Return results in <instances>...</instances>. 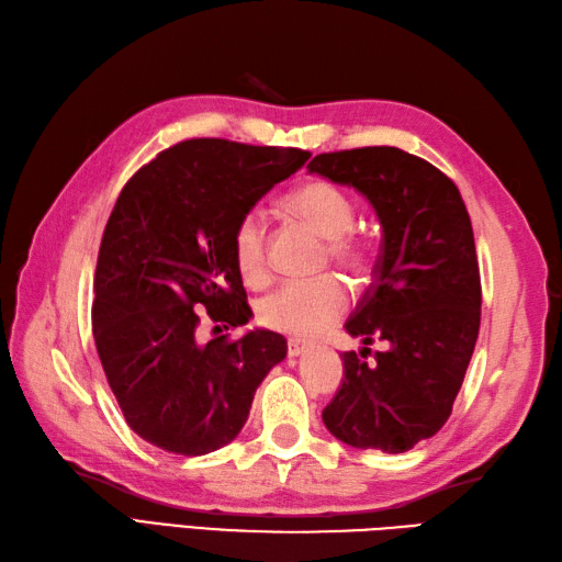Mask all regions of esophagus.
Here are the masks:
<instances>
[{"mask_svg":"<svg viewBox=\"0 0 562 562\" xmlns=\"http://www.w3.org/2000/svg\"><path fill=\"white\" fill-rule=\"evenodd\" d=\"M304 351H306L304 340H299V337H290V340H286V355L290 357H299V355H304Z\"/></svg>","mask_w":562,"mask_h":562,"instance_id":"1","label":"esophagus"}]
</instances>
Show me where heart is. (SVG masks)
I'll list each match as a JSON object with an SVG mask.
<instances>
[{
  "mask_svg": "<svg viewBox=\"0 0 562 562\" xmlns=\"http://www.w3.org/2000/svg\"><path fill=\"white\" fill-rule=\"evenodd\" d=\"M286 211L304 220L328 239L330 260L355 276L371 268V249L355 234L357 207L349 195L330 181H308L286 195ZM232 258L244 282L258 284L266 278V217L249 207L232 229ZM347 311V292L335 278L294 280L268 292L258 302V321L266 328L290 337H313L330 328Z\"/></svg>",
  "mask_w": 562,
  "mask_h": 562,
  "instance_id": "1",
  "label": "heart"
}]
</instances>
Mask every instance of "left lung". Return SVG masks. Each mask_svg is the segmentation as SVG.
Listing matches in <instances>:
<instances>
[{"label": "left lung", "mask_w": 562, "mask_h": 562, "mask_svg": "<svg viewBox=\"0 0 562 562\" xmlns=\"http://www.w3.org/2000/svg\"><path fill=\"white\" fill-rule=\"evenodd\" d=\"M355 187L383 227L373 284L345 323L342 385L323 409L330 434L359 450L407 452L448 422L481 323L472 220L454 181L393 146L321 153L308 162ZM385 341L371 362L368 345Z\"/></svg>", "instance_id": "left-lung-1"}]
</instances>
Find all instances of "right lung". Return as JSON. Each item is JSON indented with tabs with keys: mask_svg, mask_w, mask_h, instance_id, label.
<instances>
[{
	"mask_svg": "<svg viewBox=\"0 0 562 562\" xmlns=\"http://www.w3.org/2000/svg\"><path fill=\"white\" fill-rule=\"evenodd\" d=\"M306 160L299 148L191 138L143 165L116 199L98 254L93 337L126 424L150 446L187 458L227 446L286 357L272 330L201 342L199 325L229 330L254 316L232 229Z\"/></svg>",
	"mask_w": 562,
	"mask_h": 562,
	"instance_id": "obj_1",
	"label": "right lung"
}]
</instances>
